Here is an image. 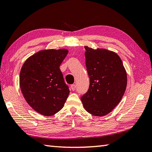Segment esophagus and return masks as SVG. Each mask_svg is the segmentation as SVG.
Segmentation results:
<instances>
[{
	"label": "esophagus",
	"mask_w": 152,
	"mask_h": 152,
	"mask_svg": "<svg viewBox=\"0 0 152 152\" xmlns=\"http://www.w3.org/2000/svg\"><path fill=\"white\" fill-rule=\"evenodd\" d=\"M70 88H71V90H72V91L75 90V88H76V86H75V84H72V85H71V86H70Z\"/></svg>",
	"instance_id": "1"
}]
</instances>
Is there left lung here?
<instances>
[{
    "label": "left lung",
    "instance_id": "8db88e82",
    "mask_svg": "<svg viewBox=\"0 0 152 152\" xmlns=\"http://www.w3.org/2000/svg\"><path fill=\"white\" fill-rule=\"evenodd\" d=\"M86 66L90 87L81 97L84 109L97 117L109 114L122 99L127 85V74L117 53L105 49L85 46Z\"/></svg>",
    "mask_w": 152,
    "mask_h": 152
}]
</instances>
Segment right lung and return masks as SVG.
I'll return each mask as SVG.
<instances>
[{
	"mask_svg": "<svg viewBox=\"0 0 152 152\" xmlns=\"http://www.w3.org/2000/svg\"><path fill=\"white\" fill-rule=\"evenodd\" d=\"M68 53L66 49H44L26 59L21 68L20 86L31 107L51 116L64 107L70 90L59 68Z\"/></svg>",
	"mask_w": 152,
	"mask_h": 152,
	"instance_id": "add662e5",
	"label": "right lung"
}]
</instances>
